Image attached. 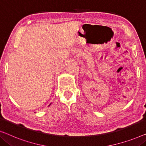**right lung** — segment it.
Masks as SVG:
<instances>
[{
  "mask_svg": "<svg viewBox=\"0 0 146 146\" xmlns=\"http://www.w3.org/2000/svg\"><path fill=\"white\" fill-rule=\"evenodd\" d=\"M50 104H51V103H50V105H48V106H50Z\"/></svg>",
  "mask_w": 146,
  "mask_h": 146,
  "instance_id": "obj_1",
  "label": "right lung"
}]
</instances>
